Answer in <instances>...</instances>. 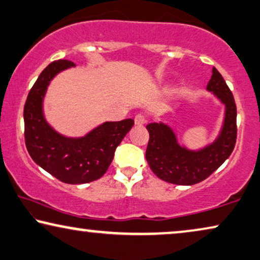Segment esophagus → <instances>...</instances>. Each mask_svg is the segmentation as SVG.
<instances>
[{
	"instance_id": "34e87169",
	"label": "esophagus",
	"mask_w": 260,
	"mask_h": 260,
	"mask_svg": "<svg viewBox=\"0 0 260 260\" xmlns=\"http://www.w3.org/2000/svg\"><path fill=\"white\" fill-rule=\"evenodd\" d=\"M146 119H145V116L144 115H137L136 117H135V124L136 125H143V124H145Z\"/></svg>"
}]
</instances>
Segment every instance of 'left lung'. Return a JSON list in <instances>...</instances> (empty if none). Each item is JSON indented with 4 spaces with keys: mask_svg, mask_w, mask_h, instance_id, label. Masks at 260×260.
<instances>
[{
    "mask_svg": "<svg viewBox=\"0 0 260 260\" xmlns=\"http://www.w3.org/2000/svg\"><path fill=\"white\" fill-rule=\"evenodd\" d=\"M220 104L224 117L219 134L212 142L199 149L180 144L175 130L164 122L146 125L150 139L145 158L153 174L165 182L177 185H193L216 171L233 151L237 137V109L235 99L216 68L206 85Z\"/></svg>",
    "mask_w": 260,
    "mask_h": 260,
    "instance_id": "left-lung-1",
    "label": "left lung"
}]
</instances>
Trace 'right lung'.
<instances>
[{
	"label": "right lung",
	"mask_w": 260,
	"mask_h": 260,
	"mask_svg": "<svg viewBox=\"0 0 260 260\" xmlns=\"http://www.w3.org/2000/svg\"><path fill=\"white\" fill-rule=\"evenodd\" d=\"M75 63L58 59L37 78L24 105V137L30 157L49 174L67 184H84L99 179L114 159L115 150L134 126V119L104 122L84 136L59 134L44 115V97L51 81Z\"/></svg>",
	"instance_id": "add662e5"
}]
</instances>
